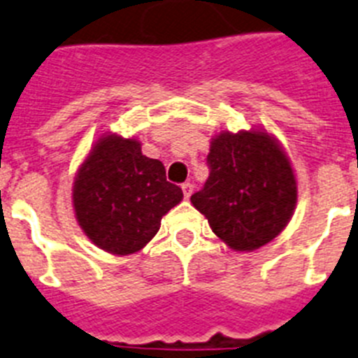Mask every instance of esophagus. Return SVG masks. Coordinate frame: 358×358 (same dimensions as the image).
I'll return each mask as SVG.
<instances>
[{
    "instance_id": "34e87169",
    "label": "esophagus",
    "mask_w": 358,
    "mask_h": 358,
    "mask_svg": "<svg viewBox=\"0 0 358 358\" xmlns=\"http://www.w3.org/2000/svg\"><path fill=\"white\" fill-rule=\"evenodd\" d=\"M182 194H185V197L188 199L189 195H192V192H194V185H192V182H182Z\"/></svg>"
}]
</instances>
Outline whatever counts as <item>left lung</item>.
Wrapping results in <instances>:
<instances>
[{
    "instance_id": "1",
    "label": "left lung",
    "mask_w": 358,
    "mask_h": 358,
    "mask_svg": "<svg viewBox=\"0 0 358 358\" xmlns=\"http://www.w3.org/2000/svg\"><path fill=\"white\" fill-rule=\"evenodd\" d=\"M210 177L192 195L215 235L236 251H252L280 235L297 201L285 152L267 132H222L206 157Z\"/></svg>"
}]
</instances>
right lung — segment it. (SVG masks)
<instances>
[{
  "label": "right lung",
  "mask_w": 358,
  "mask_h": 358,
  "mask_svg": "<svg viewBox=\"0 0 358 358\" xmlns=\"http://www.w3.org/2000/svg\"><path fill=\"white\" fill-rule=\"evenodd\" d=\"M182 189L166 181L161 161L141 154L136 140L106 136L96 141L73 186L77 220L94 245L131 255L147 245Z\"/></svg>",
  "instance_id": "obj_1"
}]
</instances>
